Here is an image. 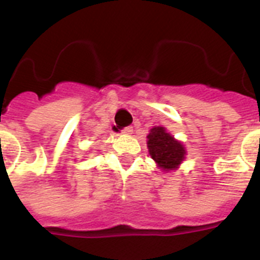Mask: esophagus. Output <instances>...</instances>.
I'll return each instance as SVG.
<instances>
[{"instance_id": "esophagus-1", "label": "esophagus", "mask_w": 260, "mask_h": 260, "mask_svg": "<svg viewBox=\"0 0 260 260\" xmlns=\"http://www.w3.org/2000/svg\"><path fill=\"white\" fill-rule=\"evenodd\" d=\"M133 132H134V130H133L132 126H127V127H125V128H123V130H122V134H123V135H132Z\"/></svg>"}]
</instances>
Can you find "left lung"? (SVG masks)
I'll return each mask as SVG.
<instances>
[{
    "label": "left lung",
    "instance_id": "left-lung-1",
    "mask_svg": "<svg viewBox=\"0 0 260 260\" xmlns=\"http://www.w3.org/2000/svg\"><path fill=\"white\" fill-rule=\"evenodd\" d=\"M147 147L151 158L158 169L168 173L177 171L186 158V148L181 141L167 132L162 126H153L147 135Z\"/></svg>",
    "mask_w": 260,
    "mask_h": 260
}]
</instances>
